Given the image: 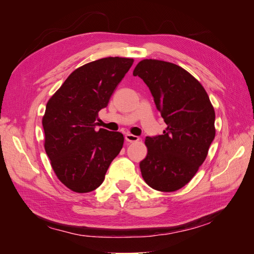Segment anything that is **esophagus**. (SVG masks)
Listing matches in <instances>:
<instances>
[{"label":"esophagus","mask_w":254,"mask_h":254,"mask_svg":"<svg viewBox=\"0 0 254 254\" xmlns=\"http://www.w3.org/2000/svg\"><path fill=\"white\" fill-rule=\"evenodd\" d=\"M125 140H126L127 142H129V143H133V142H137V141H139L140 137L134 135V134H131V133H127V134L125 135Z\"/></svg>","instance_id":"obj_1"}]
</instances>
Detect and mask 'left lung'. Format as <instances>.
Instances as JSON below:
<instances>
[{
    "instance_id": "left-lung-1",
    "label": "left lung",
    "mask_w": 254,
    "mask_h": 254,
    "mask_svg": "<svg viewBox=\"0 0 254 254\" xmlns=\"http://www.w3.org/2000/svg\"><path fill=\"white\" fill-rule=\"evenodd\" d=\"M148 87L167 128L146 136L143 179L152 189L174 191L188 184L206 158L215 137V112L205 90L181 66L145 59L133 71Z\"/></svg>"
}]
</instances>
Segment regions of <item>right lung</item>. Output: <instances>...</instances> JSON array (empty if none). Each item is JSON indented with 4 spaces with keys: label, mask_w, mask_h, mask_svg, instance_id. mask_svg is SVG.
<instances>
[{
    "label": "right lung",
    "mask_w": 254,
    "mask_h": 254,
    "mask_svg": "<svg viewBox=\"0 0 254 254\" xmlns=\"http://www.w3.org/2000/svg\"><path fill=\"white\" fill-rule=\"evenodd\" d=\"M133 59L108 57L75 70L47 104L42 125L44 148L58 179L76 193L103 183L124 144L118 131H96L98 112L106 108Z\"/></svg>",
    "instance_id": "right-lung-1"
}]
</instances>
